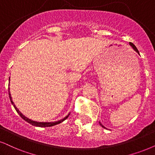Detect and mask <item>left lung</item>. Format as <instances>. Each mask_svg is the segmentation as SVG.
<instances>
[{
	"label": "left lung",
	"mask_w": 155,
	"mask_h": 155,
	"mask_svg": "<svg viewBox=\"0 0 155 155\" xmlns=\"http://www.w3.org/2000/svg\"><path fill=\"white\" fill-rule=\"evenodd\" d=\"M130 46H132V48H133V49H134V50L135 51H136L137 53V54H140V53H139V51H138V49H137V47H136V46H134V45L132 44V43H131V42H130ZM99 124H100V125H101V126L103 127V128H104V129H107V128H106V127H104V126H103V125H102V124H101V123L100 122V121H99Z\"/></svg>",
	"instance_id": "left-lung-1"
}]
</instances>
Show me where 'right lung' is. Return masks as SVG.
Masks as SVG:
<instances>
[{
  "instance_id": "add662e5",
  "label": "right lung",
  "mask_w": 155,
  "mask_h": 155,
  "mask_svg": "<svg viewBox=\"0 0 155 155\" xmlns=\"http://www.w3.org/2000/svg\"><path fill=\"white\" fill-rule=\"evenodd\" d=\"M9 83H10V77H9ZM8 90H9V97H10V99H11V104L13 105V107H14V108L18 114L19 115H20L22 119H24L25 121H27V122L29 123V124H31V125H33V126H35V127H52V126H54V125H56V124H60V123L63 122V121L66 119L69 116L70 113H68V114L67 116H66L64 118L60 119V120H58V121H51V122H41V121H34V120H31V119H28V117H25L24 115L20 111L18 110V109L17 108L16 106L15 105L14 102L13 101V99H12V97H11V91H10V88H8Z\"/></svg>"
}]
</instances>
